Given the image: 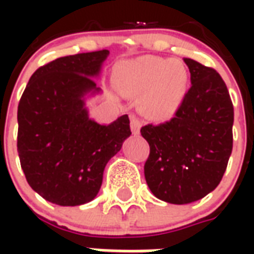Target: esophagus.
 Here are the masks:
<instances>
[{
  "instance_id": "34e87169",
  "label": "esophagus",
  "mask_w": 254,
  "mask_h": 254,
  "mask_svg": "<svg viewBox=\"0 0 254 254\" xmlns=\"http://www.w3.org/2000/svg\"><path fill=\"white\" fill-rule=\"evenodd\" d=\"M140 127H141V120L137 116L132 114L130 116V129H132L133 134H138L140 133Z\"/></svg>"
}]
</instances>
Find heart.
<instances>
[{
    "label": "heart",
    "instance_id": "1",
    "mask_svg": "<svg viewBox=\"0 0 254 254\" xmlns=\"http://www.w3.org/2000/svg\"><path fill=\"white\" fill-rule=\"evenodd\" d=\"M124 85L132 94H150L143 110L154 120H165L181 105L188 87V72L181 64L155 57L140 58L125 66Z\"/></svg>",
    "mask_w": 254,
    "mask_h": 254
}]
</instances>
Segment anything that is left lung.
<instances>
[{
    "label": "left lung",
    "mask_w": 254,
    "mask_h": 254,
    "mask_svg": "<svg viewBox=\"0 0 254 254\" xmlns=\"http://www.w3.org/2000/svg\"><path fill=\"white\" fill-rule=\"evenodd\" d=\"M190 88L174 117L140 129L149 144L144 176L159 200L197 201L218 187L233 149L234 107L215 69L185 58Z\"/></svg>",
    "instance_id": "8db88e82"
}]
</instances>
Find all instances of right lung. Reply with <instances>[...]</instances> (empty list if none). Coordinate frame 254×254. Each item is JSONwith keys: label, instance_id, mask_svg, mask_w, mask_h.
<instances>
[{"label": "right lung", "instance_id": "add662e5", "mask_svg": "<svg viewBox=\"0 0 254 254\" xmlns=\"http://www.w3.org/2000/svg\"><path fill=\"white\" fill-rule=\"evenodd\" d=\"M109 50L54 60L31 76L17 107V152L30 187L58 205L91 201L107 162L129 137V117L110 125L88 118L83 96L96 88L94 76Z\"/></svg>", "mask_w": 254, "mask_h": 254}]
</instances>
